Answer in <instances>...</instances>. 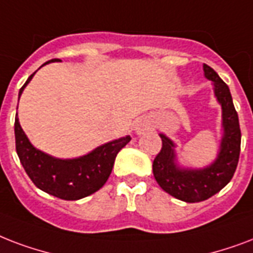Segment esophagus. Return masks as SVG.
<instances>
[{"label":"esophagus","instance_id":"1","mask_svg":"<svg viewBox=\"0 0 253 253\" xmlns=\"http://www.w3.org/2000/svg\"><path fill=\"white\" fill-rule=\"evenodd\" d=\"M148 129H150V124H149L146 120H140L136 125V132L137 134H142L145 133Z\"/></svg>","mask_w":253,"mask_h":253}]
</instances>
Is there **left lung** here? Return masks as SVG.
<instances>
[{"label":"left lung","mask_w":253,"mask_h":253,"mask_svg":"<svg viewBox=\"0 0 253 253\" xmlns=\"http://www.w3.org/2000/svg\"><path fill=\"white\" fill-rule=\"evenodd\" d=\"M203 71L207 79L214 83L215 96L222 105L223 137L218 157L203 169H182L175 162L174 142L165 134H160L162 148L153 161L154 178L161 189L187 203L206 201L231 181L238 166L242 142L238 112L230 88L210 66L203 64Z\"/></svg>","instance_id":"left-lung-1"}]
</instances>
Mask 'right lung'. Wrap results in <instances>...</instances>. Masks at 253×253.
I'll return each mask as SVG.
<instances>
[{
	"label": "right lung",
	"mask_w": 253,
	"mask_h": 253,
	"mask_svg": "<svg viewBox=\"0 0 253 253\" xmlns=\"http://www.w3.org/2000/svg\"><path fill=\"white\" fill-rule=\"evenodd\" d=\"M34 74L29 76L19 89L18 100ZM14 134L19 161L33 183L44 193L64 201H78L101 189L111 175L117 153L132 140L130 136L121 137L101 145L83 157L60 160L43 153L31 145L19 125L18 117H15Z\"/></svg>",
	"instance_id": "1"
}]
</instances>
